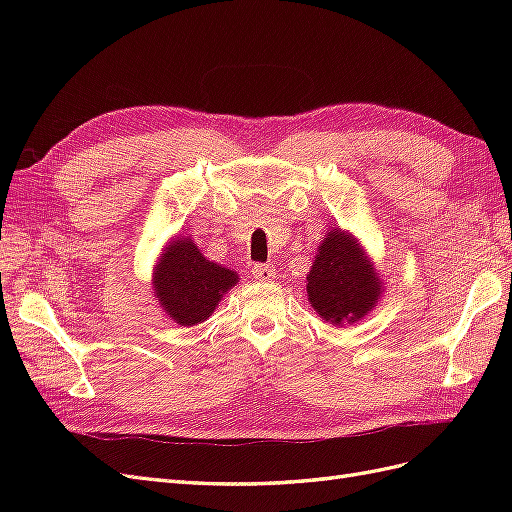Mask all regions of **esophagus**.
Listing matches in <instances>:
<instances>
[{
  "label": "esophagus",
  "mask_w": 512,
  "mask_h": 512,
  "mask_svg": "<svg viewBox=\"0 0 512 512\" xmlns=\"http://www.w3.org/2000/svg\"><path fill=\"white\" fill-rule=\"evenodd\" d=\"M252 275L258 282H271V280H275V269L271 265H254Z\"/></svg>",
  "instance_id": "1"
}]
</instances>
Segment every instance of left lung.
Listing matches in <instances>:
<instances>
[{"instance_id": "obj_1", "label": "left lung", "mask_w": 512, "mask_h": 512, "mask_svg": "<svg viewBox=\"0 0 512 512\" xmlns=\"http://www.w3.org/2000/svg\"><path fill=\"white\" fill-rule=\"evenodd\" d=\"M307 297L331 324L361 320L380 297L374 267L350 235L331 230L307 275Z\"/></svg>"}]
</instances>
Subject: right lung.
Wrapping results in <instances>:
<instances>
[{
  "instance_id": "1",
  "label": "right lung",
  "mask_w": 512,
  "mask_h": 512,
  "mask_svg": "<svg viewBox=\"0 0 512 512\" xmlns=\"http://www.w3.org/2000/svg\"><path fill=\"white\" fill-rule=\"evenodd\" d=\"M237 280L235 271L207 260L190 239H175L156 267L153 288L170 318L181 327H194L213 314Z\"/></svg>"
}]
</instances>
